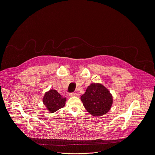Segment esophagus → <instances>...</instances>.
I'll list each match as a JSON object with an SVG mask.
<instances>
[{"label": "esophagus", "instance_id": "1", "mask_svg": "<svg viewBox=\"0 0 155 155\" xmlns=\"http://www.w3.org/2000/svg\"><path fill=\"white\" fill-rule=\"evenodd\" d=\"M77 95V93H75V92H74V93H69V96H70V97L76 96Z\"/></svg>", "mask_w": 155, "mask_h": 155}]
</instances>
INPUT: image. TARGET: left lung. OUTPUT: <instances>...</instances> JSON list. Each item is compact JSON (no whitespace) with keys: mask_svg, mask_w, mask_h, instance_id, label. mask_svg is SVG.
Masks as SVG:
<instances>
[{"mask_svg":"<svg viewBox=\"0 0 155 155\" xmlns=\"http://www.w3.org/2000/svg\"><path fill=\"white\" fill-rule=\"evenodd\" d=\"M81 101L87 111L94 117L107 114L113 103L112 95L100 83H91L81 96Z\"/></svg>","mask_w":155,"mask_h":155,"instance_id":"obj_1","label":"left lung"}]
</instances>
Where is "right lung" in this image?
Segmentation results:
<instances>
[{
    "label": "right lung",
    "instance_id": "right-lung-1",
    "mask_svg": "<svg viewBox=\"0 0 155 155\" xmlns=\"http://www.w3.org/2000/svg\"><path fill=\"white\" fill-rule=\"evenodd\" d=\"M66 97H63L56 90L51 89L46 92L43 98V104L51 113H54L65 106Z\"/></svg>",
    "mask_w": 155,
    "mask_h": 155
}]
</instances>
